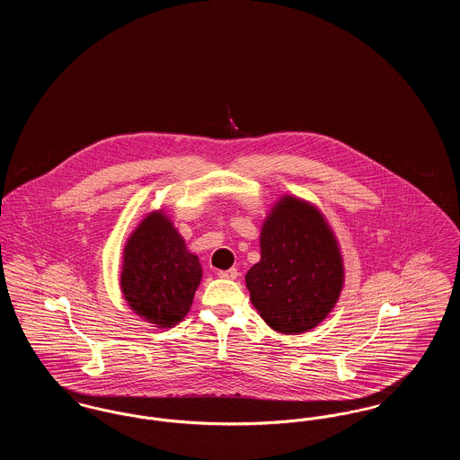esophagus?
Wrapping results in <instances>:
<instances>
[{
    "mask_svg": "<svg viewBox=\"0 0 460 460\" xmlns=\"http://www.w3.org/2000/svg\"><path fill=\"white\" fill-rule=\"evenodd\" d=\"M219 278H222V279H236L238 278V270L236 269L219 270Z\"/></svg>",
    "mask_w": 460,
    "mask_h": 460,
    "instance_id": "esophagus-1",
    "label": "esophagus"
}]
</instances>
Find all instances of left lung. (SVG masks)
I'll list each match as a JSON object with an SVG mask.
<instances>
[{
  "mask_svg": "<svg viewBox=\"0 0 460 460\" xmlns=\"http://www.w3.org/2000/svg\"><path fill=\"white\" fill-rule=\"evenodd\" d=\"M244 279L252 304L274 331L300 334L321 324L345 283L340 244L321 210L281 197L263 220L261 262Z\"/></svg>",
  "mask_w": 460,
  "mask_h": 460,
  "instance_id": "left-lung-1",
  "label": "left lung"
}]
</instances>
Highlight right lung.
<instances>
[{
  "mask_svg": "<svg viewBox=\"0 0 460 460\" xmlns=\"http://www.w3.org/2000/svg\"><path fill=\"white\" fill-rule=\"evenodd\" d=\"M201 281V263L186 248L165 212L137 224L122 257L120 289L132 312L156 328H172L190 312Z\"/></svg>",
  "mask_w": 460,
  "mask_h": 460,
  "instance_id": "obj_1",
  "label": "right lung"
}]
</instances>
